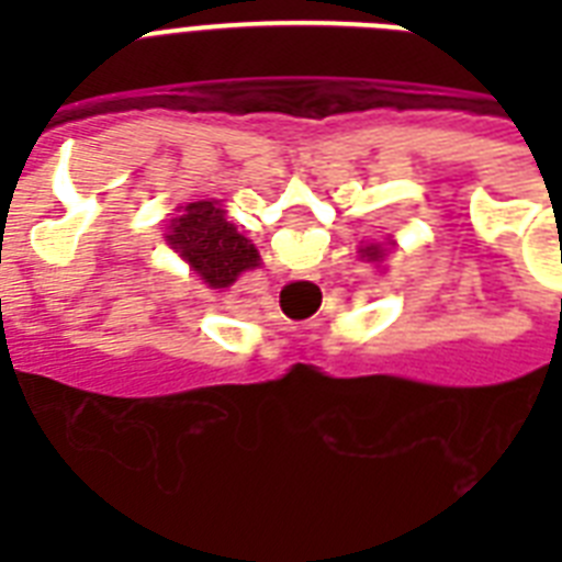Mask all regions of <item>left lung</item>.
<instances>
[{
	"instance_id": "8db88e82",
	"label": "left lung",
	"mask_w": 562,
	"mask_h": 562,
	"mask_svg": "<svg viewBox=\"0 0 562 562\" xmlns=\"http://www.w3.org/2000/svg\"><path fill=\"white\" fill-rule=\"evenodd\" d=\"M361 254L368 256V262H379V259H382V250H379V247L375 245H370V247H364V250H361Z\"/></svg>"
}]
</instances>
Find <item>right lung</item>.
<instances>
[{
  "mask_svg": "<svg viewBox=\"0 0 562 562\" xmlns=\"http://www.w3.org/2000/svg\"><path fill=\"white\" fill-rule=\"evenodd\" d=\"M166 241L180 250V256L212 289H227L236 282L238 273L259 265L256 247L238 233L236 224L224 218V210H218L215 201L180 206Z\"/></svg>",
  "mask_w": 562,
  "mask_h": 562,
  "instance_id": "obj_1",
  "label": "right lung"
}]
</instances>
